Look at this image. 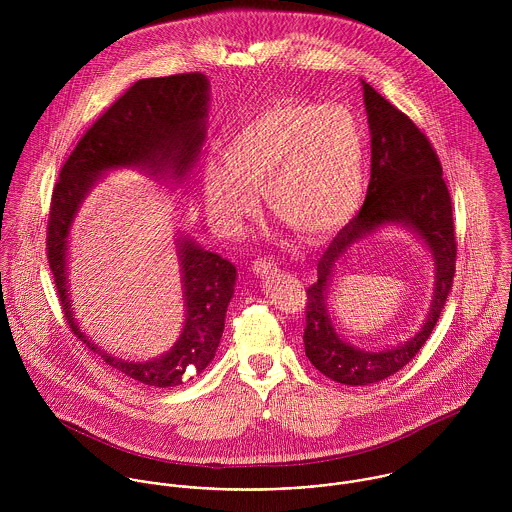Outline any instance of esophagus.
I'll list each match as a JSON object with an SVG mask.
<instances>
[{
	"label": "esophagus",
	"mask_w": 512,
	"mask_h": 512,
	"mask_svg": "<svg viewBox=\"0 0 512 512\" xmlns=\"http://www.w3.org/2000/svg\"><path fill=\"white\" fill-rule=\"evenodd\" d=\"M276 268H278V264H276L272 258H268V256L256 258V260L252 262V270H254L256 274H268V272H272V270H276Z\"/></svg>",
	"instance_id": "34e87169"
}]
</instances>
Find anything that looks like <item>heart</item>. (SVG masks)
<instances>
[{
    "instance_id": "heart-1",
    "label": "heart",
    "mask_w": 512,
    "mask_h": 512,
    "mask_svg": "<svg viewBox=\"0 0 512 512\" xmlns=\"http://www.w3.org/2000/svg\"><path fill=\"white\" fill-rule=\"evenodd\" d=\"M365 134L343 104L282 100L238 124L224 159L203 167L211 219L236 230L258 209L270 211L307 238H325L357 213L365 193Z\"/></svg>"
}]
</instances>
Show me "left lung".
<instances>
[{
  "label": "left lung",
  "instance_id": "left-lung-1",
  "mask_svg": "<svg viewBox=\"0 0 512 512\" xmlns=\"http://www.w3.org/2000/svg\"><path fill=\"white\" fill-rule=\"evenodd\" d=\"M370 126V183L365 205L333 238L317 264V282L305 299V355L321 374L347 384L380 382L408 365L432 335L453 284L457 240L453 209L438 153L426 134L382 94L363 80ZM398 221L414 227L437 258V292L429 321L406 346L378 354L359 352L334 333L326 288L334 264L363 235L382 223Z\"/></svg>",
  "mask_w": 512,
  "mask_h": 512
}]
</instances>
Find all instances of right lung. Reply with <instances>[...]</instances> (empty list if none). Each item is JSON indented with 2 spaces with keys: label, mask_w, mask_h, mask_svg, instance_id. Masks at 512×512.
I'll use <instances>...</instances> for the list:
<instances>
[{
  "label": "right lung",
  "mask_w": 512,
  "mask_h": 512,
  "mask_svg": "<svg viewBox=\"0 0 512 512\" xmlns=\"http://www.w3.org/2000/svg\"><path fill=\"white\" fill-rule=\"evenodd\" d=\"M207 100L209 82L205 74L138 80L80 138L61 167L51 197L47 258L69 329L106 365L157 388L183 384L215 359L226 307L234 293L236 268L219 254L201 250L191 240H181L187 303L183 333L161 359L122 363L100 353L74 323L67 295V238L78 205L100 173L116 167L146 165L153 171L171 169L173 175L183 177L203 146Z\"/></svg>",
  "instance_id": "obj_1"
}]
</instances>
